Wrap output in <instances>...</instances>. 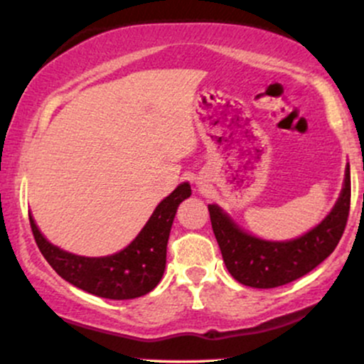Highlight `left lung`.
<instances>
[{
    "mask_svg": "<svg viewBox=\"0 0 364 364\" xmlns=\"http://www.w3.org/2000/svg\"><path fill=\"white\" fill-rule=\"evenodd\" d=\"M350 207V174L332 212L310 232L291 241H265L245 232L217 205H208L210 223L224 263L237 282L270 289L311 272L339 245Z\"/></svg>",
    "mask_w": 364,
    "mask_h": 364,
    "instance_id": "8db88e82",
    "label": "left lung"
}]
</instances>
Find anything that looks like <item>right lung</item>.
<instances>
[{"label":"right lung","instance_id":"add662e5","mask_svg":"<svg viewBox=\"0 0 364 364\" xmlns=\"http://www.w3.org/2000/svg\"><path fill=\"white\" fill-rule=\"evenodd\" d=\"M191 195L181 183L150 215L139 236L121 252L109 257H80L49 243L28 214L32 235L43 257L60 277L78 289L107 299H133L157 286L166 269V248L179 203Z\"/></svg>","mask_w":364,"mask_h":364}]
</instances>
